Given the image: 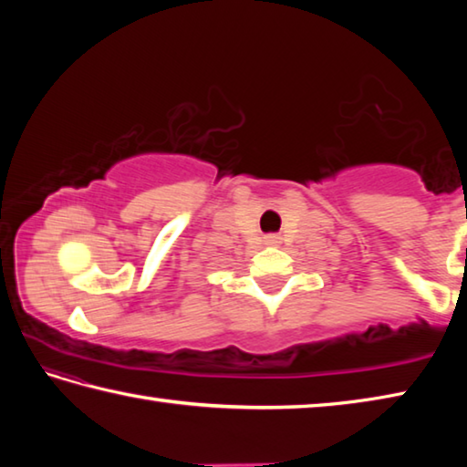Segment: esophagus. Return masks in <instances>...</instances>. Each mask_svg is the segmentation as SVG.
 <instances>
[{"mask_svg": "<svg viewBox=\"0 0 467 467\" xmlns=\"http://www.w3.org/2000/svg\"><path fill=\"white\" fill-rule=\"evenodd\" d=\"M264 243H265V244H272V247H274V244L280 243V236H278V234H267L265 239H264Z\"/></svg>", "mask_w": 467, "mask_h": 467, "instance_id": "1", "label": "esophagus"}]
</instances>
